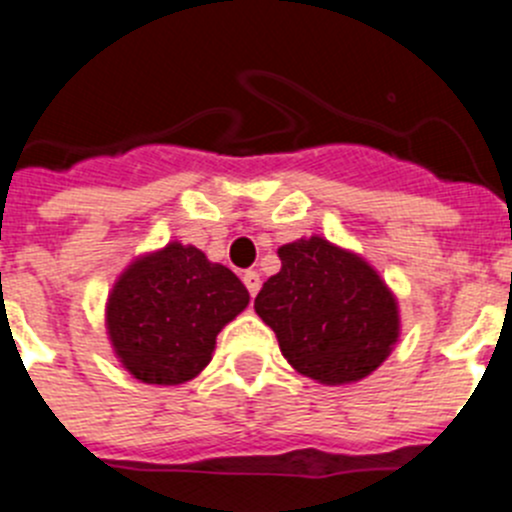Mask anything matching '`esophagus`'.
Here are the masks:
<instances>
[{
    "instance_id": "1",
    "label": "esophagus",
    "mask_w": 512,
    "mask_h": 512,
    "mask_svg": "<svg viewBox=\"0 0 512 512\" xmlns=\"http://www.w3.org/2000/svg\"><path fill=\"white\" fill-rule=\"evenodd\" d=\"M242 283L247 285V290H250V295H252V298H255L257 290H260V285H262V280H260V275H257L255 270H247L245 275H242Z\"/></svg>"
}]
</instances>
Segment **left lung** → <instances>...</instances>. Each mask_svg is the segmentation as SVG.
<instances>
[{
  "instance_id": "8db88e82",
  "label": "left lung",
  "mask_w": 512,
  "mask_h": 512,
  "mask_svg": "<svg viewBox=\"0 0 512 512\" xmlns=\"http://www.w3.org/2000/svg\"><path fill=\"white\" fill-rule=\"evenodd\" d=\"M280 267L255 298L298 374L341 386L379 369L399 338V308L379 272L323 237L278 250Z\"/></svg>"
}]
</instances>
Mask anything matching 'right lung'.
Instances as JSON below:
<instances>
[{
  "instance_id": "right-lung-1",
  "label": "right lung",
  "mask_w": 512,
  "mask_h": 512,
  "mask_svg": "<svg viewBox=\"0 0 512 512\" xmlns=\"http://www.w3.org/2000/svg\"><path fill=\"white\" fill-rule=\"evenodd\" d=\"M250 303L229 267L171 242L126 267L105 305V326L123 369L143 384L174 386L212 361L217 333Z\"/></svg>"
}]
</instances>
